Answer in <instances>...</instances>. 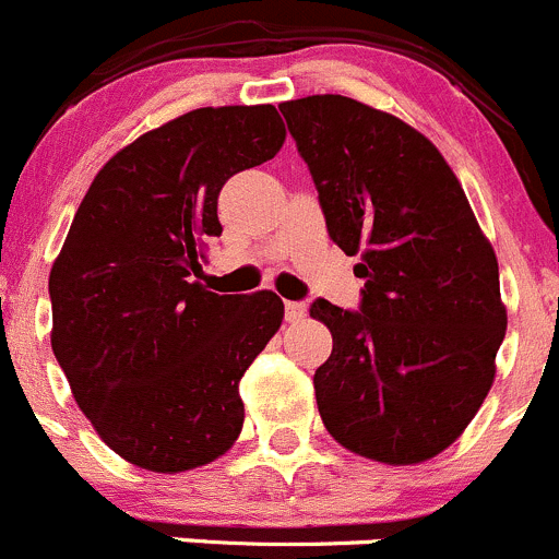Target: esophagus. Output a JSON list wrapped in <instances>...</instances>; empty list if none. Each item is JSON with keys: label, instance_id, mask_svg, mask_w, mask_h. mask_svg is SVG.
<instances>
[{"label": "esophagus", "instance_id": "obj_1", "mask_svg": "<svg viewBox=\"0 0 559 559\" xmlns=\"http://www.w3.org/2000/svg\"><path fill=\"white\" fill-rule=\"evenodd\" d=\"M307 314V307L301 301H285V320L287 323H298Z\"/></svg>", "mask_w": 559, "mask_h": 559}]
</instances>
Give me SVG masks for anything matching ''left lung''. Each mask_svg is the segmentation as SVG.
I'll list each match as a JSON object with an SVG mask.
<instances>
[{
  "mask_svg": "<svg viewBox=\"0 0 559 559\" xmlns=\"http://www.w3.org/2000/svg\"><path fill=\"white\" fill-rule=\"evenodd\" d=\"M325 228L361 255V312L325 298L334 350L314 372L331 438L383 465L449 449L495 383L508 314L500 269L460 179L427 135L342 94L280 105Z\"/></svg>",
  "mask_w": 559,
  "mask_h": 559,
  "instance_id": "1",
  "label": "left lung"
}]
</instances>
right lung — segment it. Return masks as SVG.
<instances>
[{
    "label": "right lung",
    "instance_id": "add662e5",
    "mask_svg": "<svg viewBox=\"0 0 559 559\" xmlns=\"http://www.w3.org/2000/svg\"><path fill=\"white\" fill-rule=\"evenodd\" d=\"M282 143L274 105L195 108L119 148L75 212L48 277L51 347L81 413L130 465L185 473L241 435L239 380L285 307L198 277L223 234V185Z\"/></svg>",
    "mask_w": 559,
    "mask_h": 559
}]
</instances>
